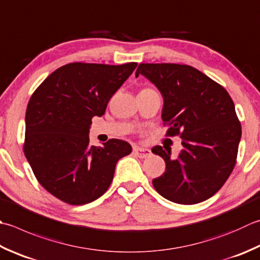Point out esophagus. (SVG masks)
I'll return each instance as SVG.
<instances>
[{"label": "esophagus", "mask_w": 260, "mask_h": 260, "mask_svg": "<svg viewBox=\"0 0 260 260\" xmlns=\"http://www.w3.org/2000/svg\"><path fill=\"white\" fill-rule=\"evenodd\" d=\"M133 152L135 153V155L142 157V159L151 155V151L149 149H146V147H142V146H134Z\"/></svg>", "instance_id": "1"}]
</instances>
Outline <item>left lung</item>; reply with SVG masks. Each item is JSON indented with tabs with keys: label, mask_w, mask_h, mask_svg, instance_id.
Returning a JSON list of instances; mask_svg holds the SVG:
<instances>
[{
	"label": "left lung",
	"mask_w": 260,
	"mask_h": 260,
	"mask_svg": "<svg viewBox=\"0 0 260 260\" xmlns=\"http://www.w3.org/2000/svg\"><path fill=\"white\" fill-rule=\"evenodd\" d=\"M143 75L164 98L162 120L168 135H180L177 157L171 149L152 152L166 162L164 175L153 179L155 190L177 204H197L212 197L231 175L241 139V125L226 90L189 65L140 64Z\"/></svg>",
	"instance_id": "left-lung-1"
}]
</instances>
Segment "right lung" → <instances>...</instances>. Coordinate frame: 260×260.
I'll return each instance as SVG.
<instances>
[{"mask_svg":"<svg viewBox=\"0 0 260 260\" xmlns=\"http://www.w3.org/2000/svg\"><path fill=\"white\" fill-rule=\"evenodd\" d=\"M137 63L123 65L71 63L46 78L25 111L24 154L46 190L71 205L103 196L115 168L132 146L109 140L90 145L91 119L101 117L111 96Z\"/></svg>","mask_w":260,"mask_h":260,"instance_id":"obj_1","label":"right lung"}]
</instances>
